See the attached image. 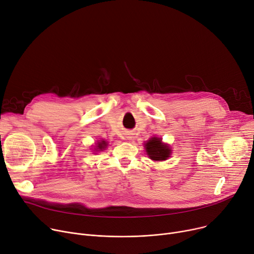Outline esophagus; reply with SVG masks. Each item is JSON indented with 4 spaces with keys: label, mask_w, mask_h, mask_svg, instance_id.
<instances>
[{
    "label": "esophagus",
    "mask_w": 254,
    "mask_h": 254,
    "mask_svg": "<svg viewBox=\"0 0 254 254\" xmlns=\"http://www.w3.org/2000/svg\"><path fill=\"white\" fill-rule=\"evenodd\" d=\"M132 139V134L131 133H127V140H131Z\"/></svg>",
    "instance_id": "34e87169"
}]
</instances>
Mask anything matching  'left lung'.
I'll return each mask as SVG.
<instances>
[{
    "instance_id": "obj_1",
    "label": "left lung",
    "mask_w": 254,
    "mask_h": 254,
    "mask_svg": "<svg viewBox=\"0 0 254 254\" xmlns=\"http://www.w3.org/2000/svg\"><path fill=\"white\" fill-rule=\"evenodd\" d=\"M146 152L149 157L156 161L165 160L167 157L171 155V150L166 145L161 143L160 139L152 138L146 144Z\"/></svg>"
}]
</instances>
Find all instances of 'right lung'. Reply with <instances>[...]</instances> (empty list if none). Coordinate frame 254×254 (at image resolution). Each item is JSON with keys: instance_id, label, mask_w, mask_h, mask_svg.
I'll return each instance as SVG.
<instances>
[{"instance_id": "1", "label": "right lung", "mask_w": 254, "mask_h": 254, "mask_svg": "<svg viewBox=\"0 0 254 254\" xmlns=\"http://www.w3.org/2000/svg\"><path fill=\"white\" fill-rule=\"evenodd\" d=\"M106 145H107V143H106L105 141H102V142H100V143H98V149H100V150H102V149H104V148L106 147Z\"/></svg>"}]
</instances>
